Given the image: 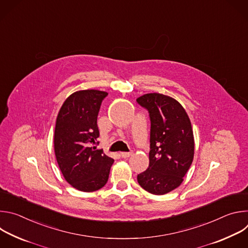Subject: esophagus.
<instances>
[{"label": "esophagus", "instance_id": "34e87169", "mask_svg": "<svg viewBox=\"0 0 248 248\" xmlns=\"http://www.w3.org/2000/svg\"><path fill=\"white\" fill-rule=\"evenodd\" d=\"M130 155H131V152H121V153H120V156H121L122 158H124V159H125V158H128Z\"/></svg>", "mask_w": 248, "mask_h": 248}]
</instances>
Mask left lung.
Wrapping results in <instances>:
<instances>
[{
    "instance_id": "obj_1",
    "label": "left lung",
    "mask_w": 248,
    "mask_h": 248,
    "mask_svg": "<svg viewBox=\"0 0 248 248\" xmlns=\"http://www.w3.org/2000/svg\"><path fill=\"white\" fill-rule=\"evenodd\" d=\"M149 113V167L137 175L146 191L163 195L181 186L194 155L190 120L183 106L173 98L149 93L136 99Z\"/></svg>"
}]
</instances>
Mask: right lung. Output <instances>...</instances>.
Instances as JSON below:
<instances>
[{"mask_svg": "<svg viewBox=\"0 0 248 248\" xmlns=\"http://www.w3.org/2000/svg\"><path fill=\"white\" fill-rule=\"evenodd\" d=\"M108 93L81 90L70 95L59 112L54 146L58 165L65 181L75 188L92 192L108 182L114 159L97 150V117Z\"/></svg>", "mask_w": 248, "mask_h": 248, "instance_id": "right-lung-1", "label": "right lung"}]
</instances>
